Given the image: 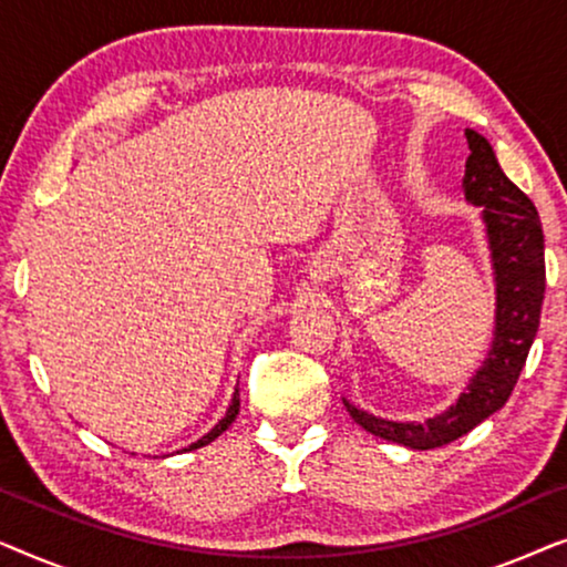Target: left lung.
I'll return each instance as SVG.
<instances>
[{
	"instance_id": "1",
	"label": "left lung",
	"mask_w": 567,
	"mask_h": 567,
	"mask_svg": "<svg viewBox=\"0 0 567 567\" xmlns=\"http://www.w3.org/2000/svg\"><path fill=\"white\" fill-rule=\"evenodd\" d=\"M464 136L470 157L464 165L462 190L470 206L483 208L480 216L493 266L495 320L491 348L460 398L444 413L425 417L423 423L390 421L343 400L363 431L417 452L452 444L506 405L539 330L545 299V235L537 208L508 181L483 134L467 128Z\"/></svg>"
}]
</instances>
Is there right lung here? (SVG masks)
Instances as JSON below:
<instances>
[{
	"mask_svg": "<svg viewBox=\"0 0 567 567\" xmlns=\"http://www.w3.org/2000/svg\"><path fill=\"white\" fill-rule=\"evenodd\" d=\"M237 413H239V390L235 386V394H231V402H229V408H227V413H224V417L219 423L214 425L212 431L206 433V436H200L198 441H193V444L188 446V449H183V452H193V449H200V446H206V444H212L214 439H219L224 431L229 429L231 423H235V417H237Z\"/></svg>",
	"mask_w": 567,
	"mask_h": 567,
	"instance_id": "obj_1",
	"label": "right lung"
}]
</instances>
